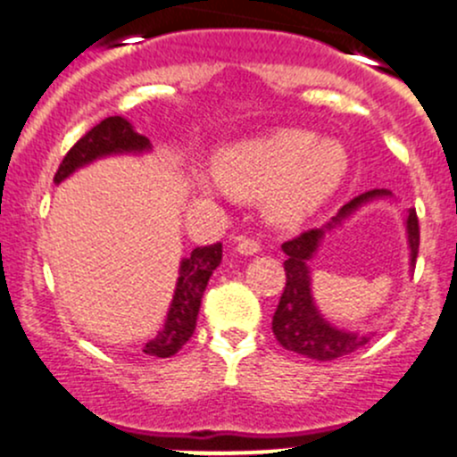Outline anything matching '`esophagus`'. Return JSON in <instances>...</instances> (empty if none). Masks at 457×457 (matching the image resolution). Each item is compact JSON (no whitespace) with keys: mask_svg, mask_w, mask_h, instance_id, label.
<instances>
[{"mask_svg":"<svg viewBox=\"0 0 457 457\" xmlns=\"http://www.w3.org/2000/svg\"><path fill=\"white\" fill-rule=\"evenodd\" d=\"M237 250L245 256H254L256 252H261V243L256 238H238Z\"/></svg>","mask_w":457,"mask_h":457,"instance_id":"1","label":"esophagus"}]
</instances>
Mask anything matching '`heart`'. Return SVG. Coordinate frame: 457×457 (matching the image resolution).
I'll return each instance as SVG.
<instances>
[{
    "mask_svg": "<svg viewBox=\"0 0 457 457\" xmlns=\"http://www.w3.org/2000/svg\"><path fill=\"white\" fill-rule=\"evenodd\" d=\"M349 172L347 147L303 128H280L220 152L214 174L237 199L267 196V214L298 225L331 199Z\"/></svg>",
    "mask_w": 457,
    "mask_h": 457,
    "instance_id": "heart-1",
    "label": "heart"
}]
</instances>
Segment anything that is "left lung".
I'll return each instance as SVG.
<instances>
[{"mask_svg":"<svg viewBox=\"0 0 457 457\" xmlns=\"http://www.w3.org/2000/svg\"><path fill=\"white\" fill-rule=\"evenodd\" d=\"M391 196L389 190H370L365 195L356 196L338 210V214L318 229H307L301 237L283 243V252L287 254L285 265V289L280 296L278 307H276L274 318H271V329H274L276 340L289 352H296L305 358L314 361H336L347 353L356 352L358 347H365L371 336L356 334V331H345L331 325L318 312L314 296H312V274L310 261L314 258L316 250L320 247L322 237L329 229L338 228L345 219L361 210L367 203L376 199H386ZM407 238H409V261L416 267L418 247H420V225H418L416 210L407 212Z\"/></svg>","mask_w":457,"mask_h":457,"instance_id":"1","label":"left lung"}]
</instances>
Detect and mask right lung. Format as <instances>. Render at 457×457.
Returning a JSON list of instances; mask_svg holds the SVG:
<instances>
[{
  "mask_svg": "<svg viewBox=\"0 0 457 457\" xmlns=\"http://www.w3.org/2000/svg\"><path fill=\"white\" fill-rule=\"evenodd\" d=\"M147 150H150V139L135 132L128 119L108 117L96 123L92 130H87L68 150L57 174H54V183H62L75 170L84 168V165L101 159V156L141 154V152ZM220 256H223V245L214 243V245L196 247V250H192L190 256L183 258L177 289H174L172 305H170L163 329L150 343H145V349H143L147 356L170 358L190 340V336L195 334L203 292H205L212 271L219 267Z\"/></svg>",
  "mask_w": 457,
  "mask_h": 457,
  "instance_id": "obj_1",
  "label": "right lung"
}]
</instances>
